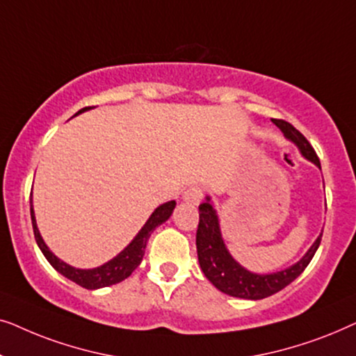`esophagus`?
<instances>
[{
  "label": "esophagus",
  "instance_id": "obj_1",
  "mask_svg": "<svg viewBox=\"0 0 356 356\" xmlns=\"http://www.w3.org/2000/svg\"><path fill=\"white\" fill-rule=\"evenodd\" d=\"M202 196H204V189L201 186H191L184 191V199H186V201H191L194 204L201 202Z\"/></svg>",
  "mask_w": 356,
  "mask_h": 356
}]
</instances>
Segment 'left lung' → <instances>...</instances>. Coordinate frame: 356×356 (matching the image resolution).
Returning a JSON list of instances; mask_svg holds the SVG:
<instances>
[{
	"mask_svg": "<svg viewBox=\"0 0 356 356\" xmlns=\"http://www.w3.org/2000/svg\"><path fill=\"white\" fill-rule=\"evenodd\" d=\"M272 121L284 131L286 138L298 145L301 154L306 159H309L311 162L321 167L319 157L313 149V145L309 144V140L295 126L286 123L285 120ZM321 238H323V233L314 241V245L309 248V251L306 252L303 259L296 262L295 266L289 267V269L267 275L251 274V272L243 269L230 256V252L227 251L220 235V228H218V218L209 199L199 206V225L196 232L199 264H201L204 275L212 282L216 289L230 296H236V298L262 300L285 289L286 285H290L308 267L321 245Z\"/></svg>",
	"mask_w": 356,
	"mask_h": 356,
	"instance_id": "8db88e82",
	"label": "left lung"
}]
</instances>
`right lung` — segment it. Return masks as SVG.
Wrapping results in <instances>:
<instances>
[{
  "mask_svg": "<svg viewBox=\"0 0 356 356\" xmlns=\"http://www.w3.org/2000/svg\"><path fill=\"white\" fill-rule=\"evenodd\" d=\"M92 106H86L77 111V115L82 113V111L89 110ZM177 206V202L170 201L165 202L162 206L157 207L154 211L152 216L145 225L143 227V230L138 233V236L134 238L133 241L129 243V246L126 248L124 251H121L118 256L113 257V259L106 262V264L95 267V269H76V267L67 266L66 262H63L61 259L53 254V252L48 250L45 243H43L40 233H38L37 223H35V217H33V209H32V201H31V217H32V228H33V236H35V241L38 248H40L43 256L47 257V261L55 267V269L66 277L74 282V284L84 286V289L89 290H95V289H102V286H110L115 284H120L124 279L133 274V270L140 264L143 261L144 252H145V246H147V240L150 238V233H152L155 228H157L160 223L167 222L170 216H172L173 209Z\"/></svg>",
  "mask_w": 356,
  "mask_h": 356,
  "instance_id": "right-lung-1",
  "label": "right lung"
}]
</instances>
